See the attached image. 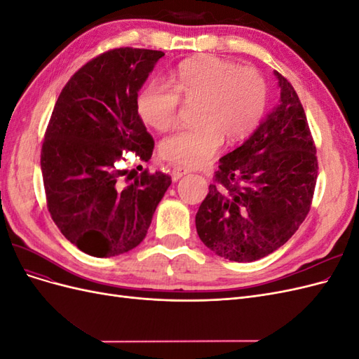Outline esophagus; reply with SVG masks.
I'll return each instance as SVG.
<instances>
[{
    "instance_id": "esophagus-1",
    "label": "esophagus",
    "mask_w": 359,
    "mask_h": 359,
    "mask_svg": "<svg viewBox=\"0 0 359 359\" xmlns=\"http://www.w3.org/2000/svg\"><path fill=\"white\" fill-rule=\"evenodd\" d=\"M187 173H189V170H187L186 168H181V166L172 168V180H173V181H178L181 177L187 175Z\"/></svg>"
}]
</instances>
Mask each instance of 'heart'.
I'll return each instance as SVG.
<instances>
[{
    "label": "heart",
    "mask_w": 359,
    "mask_h": 359,
    "mask_svg": "<svg viewBox=\"0 0 359 359\" xmlns=\"http://www.w3.org/2000/svg\"><path fill=\"white\" fill-rule=\"evenodd\" d=\"M181 99L199 100L198 124L166 137L160 154L173 165L199 168L220 149L223 134L238 142L255 132L266 111L268 90L256 69L210 55L181 62L172 85L148 82L137 95V112L157 132H166L177 121Z\"/></svg>",
    "instance_id": "1"
}]
</instances>
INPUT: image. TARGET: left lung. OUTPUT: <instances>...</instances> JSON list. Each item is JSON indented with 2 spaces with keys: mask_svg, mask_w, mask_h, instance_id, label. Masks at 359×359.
Segmentation results:
<instances>
[{
  "mask_svg": "<svg viewBox=\"0 0 359 359\" xmlns=\"http://www.w3.org/2000/svg\"><path fill=\"white\" fill-rule=\"evenodd\" d=\"M274 74L280 104L220 158L196 214L202 243L233 262H253L287 243L306 220L316 187V145L306 112L292 83Z\"/></svg>",
  "mask_w": 359,
  "mask_h": 359,
  "instance_id": "1",
  "label": "left lung"
}]
</instances>
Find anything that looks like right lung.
Masks as SVG:
<instances>
[{
	"mask_svg": "<svg viewBox=\"0 0 359 359\" xmlns=\"http://www.w3.org/2000/svg\"><path fill=\"white\" fill-rule=\"evenodd\" d=\"M163 55L106 50L72 76L52 111L40 154L48 210L61 233L90 256H118L142 243L172 182L160 170L145 169L134 180L133 170L119 168L127 153L140 161L153 156L154 139L136 102Z\"/></svg>",
	"mask_w": 359,
	"mask_h": 359,
	"instance_id": "add662e5",
	"label": "right lung"
}]
</instances>
